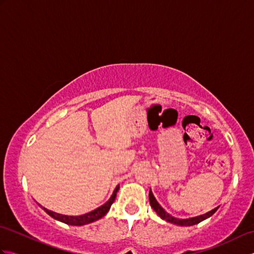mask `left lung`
I'll use <instances>...</instances> for the list:
<instances>
[{
	"instance_id": "left-lung-1",
	"label": "left lung",
	"mask_w": 254,
	"mask_h": 254,
	"mask_svg": "<svg viewBox=\"0 0 254 254\" xmlns=\"http://www.w3.org/2000/svg\"><path fill=\"white\" fill-rule=\"evenodd\" d=\"M149 204H150V206L153 207L155 212L157 213V215H159L160 218L165 219L166 222H169L171 224H175V225H178V226H193V225H196L198 223L203 222L204 219H206V218L212 216V215L218 209V207H216V208H214L212 210H209L208 213L199 215V216H196V217L187 218V219H179V218L172 217L171 215H169L163 207L160 206L159 203L156 201V198H155L152 191H149Z\"/></svg>"
}]
</instances>
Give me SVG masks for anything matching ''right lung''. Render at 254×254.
Wrapping results in <instances>:
<instances>
[{"mask_svg":"<svg viewBox=\"0 0 254 254\" xmlns=\"http://www.w3.org/2000/svg\"><path fill=\"white\" fill-rule=\"evenodd\" d=\"M119 189H120V187L117 186L116 190L113 191L111 197L109 198V201L106 202L104 205H101V206H99L98 208L91 210V212H89L87 214L80 215V216H67V215H62V214H58V213L52 212V210H49V209H47L45 207H42L41 205H40V206L47 214H49L52 218L59 220V222H62L64 224L72 225V226L87 225V224H90L93 222H96V220H98L101 217L105 216V215L108 213V210L110 209L112 203L115 202L116 196H117V192L119 191Z\"/></svg>","mask_w":254,"mask_h":254,"instance_id":"add662e5","label":"right lung"}]
</instances>
